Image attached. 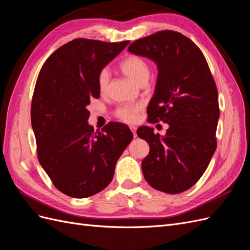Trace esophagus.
<instances>
[{"instance_id": "obj_1", "label": "esophagus", "mask_w": 250, "mask_h": 250, "mask_svg": "<svg viewBox=\"0 0 250 250\" xmlns=\"http://www.w3.org/2000/svg\"><path fill=\"white\" fill-rule=\"evenodd\" d=\"M130 129H131V131L133 133V137L137 138V128H135L134 126H130Z\"/></svg>"}]
</instances>
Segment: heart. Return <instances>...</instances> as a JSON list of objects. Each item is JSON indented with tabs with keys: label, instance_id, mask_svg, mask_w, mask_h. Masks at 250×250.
<instances>
[{
	"label": "heart",
	"instance_id": "1",
	"mask_svg": "<svg viewBox=\"0 0 250 250\" xmlns=\"http://www.w3.org/2000/svg\"><path fill=\"white\" fill-rule=\"evenodd\" d=\"M120 69L124 75L132 80L137 84H141L144 81H148L150 78V66L146 60L140 56L130 55L126 57L120 63ZM109 74L107 70H102L98 77V87L101 93L105 92L108 85ZM142 110L140 104H127L117 109V117L126 123H134L138 119V113Z\"/></svg>",
	"mask_w": 250,
	"mask_h": 250
}]
</instances>
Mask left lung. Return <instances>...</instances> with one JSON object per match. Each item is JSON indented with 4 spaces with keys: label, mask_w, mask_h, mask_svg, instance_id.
Masks as SVG:
<instances>
[{
    "label": "left lung",
    "mask_w": 250,
    "mask_h": 250,
    "mask_svg": "<svg viewBox=\"0 0 250 250\" xmlns=\"http://www.w3.org/2000/svg\"><path fill=\"white\" fill-rule=\"evenodd\" d=\"M128 51L156 63L158 74L148 120L169 124L164 137L148 126L137 131L150 147L142 162L144 177L158 191H187L207 170L217 147L220 110L207 60L190 39L170 30L135 41Z\"/></svg>",
    "instance_id": "obj_1"
}]
</instances>
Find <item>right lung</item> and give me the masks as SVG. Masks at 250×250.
Here are the masks:
<instances>
[{"instance_id":"obj_1","label":"right lung","mask_w":250,"mask_h":250,"mask_svg":"<svg viewBox=\"0 0 250 250\" xmlns=\"http://www.w3.org/2000/svg\"><path fill=\"white\" fill-rule=\"evenodd\" d=\"M128 43L76 39L53 53L37 77L31 104L37 157L52 183L70 197L104 190L133 138L125 124L111 122L94 132L87 122V105L100 97V72Z\"/></svg>"}]
</instances>
